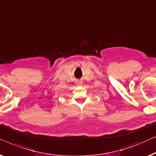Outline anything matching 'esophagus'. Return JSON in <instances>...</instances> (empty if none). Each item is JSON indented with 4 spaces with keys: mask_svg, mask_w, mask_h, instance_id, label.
<instances>
[{
    "mask_svg": "<svg viewBox=\"0 0 156 156\" xmlns=\"http://www.w3.org/2000/svg\"><path fill=\"white\" fill-rule=\"evenodd\" d=\"M82 84H83L82 81H77V82H76V85H82Z\"/></svg>",
    "mask_w": 156,
    "mask_h": 156,
    "instance_id": "1",
    "label": "esophagus"
}]
</instances>
